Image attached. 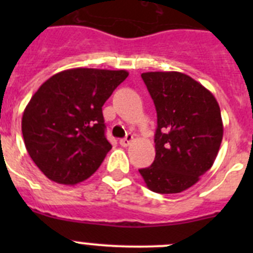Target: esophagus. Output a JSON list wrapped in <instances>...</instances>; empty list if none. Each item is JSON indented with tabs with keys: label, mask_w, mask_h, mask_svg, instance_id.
Listing matches in <instances>:
<instances>
[{
	"label": "esophagus",
	"mask_w": 253,
	"mask_h": 253,
	"mask_svg": "<svg viewBox=\"0 0 253 253\" xmlns=\"http://www.w3.org/2000/svg\"><path fill=\"white\" fill-rule=\"evenodd\" d=\"M131 142H133V135H131V134H128L126 137L123 138V139H120L119 143L122 147H128V146H130Z\"/></svg>",
	"instance_id": "1"
}]
</instances>
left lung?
I'll return each mask as SVG.
<instances>
[{"label": "left lung", "instance_id": "8db88e82", "mask_svg": "<svg viewBox=\"0 0 253 253\" xmlns=\"http://www.w3.org/2000/svg\"><path fill=\"white\" fill-rule=\"evenodd\" d=\"M157 111L156 157L139 173L158 194L195 185L213 166L223 139L220 107L213 93L181 72L142 73Z\"/></svg>", "mask_w": 253, "mask_h": 253}]
</instances>
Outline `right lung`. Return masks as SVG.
I'll return each instance as SVG.
<instances>
[{"label":"right lung","mask_w":253,"mask_h":253,"mask_svg":"<svg viewBox=\"0 0 253 253\" xmlns=\"http://www.w3.org/2000/svg\"><path fill=\"white\" fill-rule=\"evenodd\" d=\"M128 75L124 69H67L33 95L22 115V137L49 180L76 185L99 169L111 149L102 106Z\"/></svg>","instance_id":"right-lung-1"}]
</instances>
